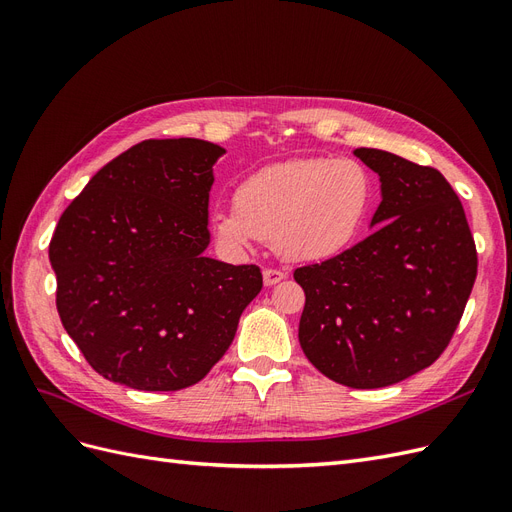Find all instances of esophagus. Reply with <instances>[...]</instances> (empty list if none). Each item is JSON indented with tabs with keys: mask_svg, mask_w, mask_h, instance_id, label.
I'll return each instance as SVG.
<instances>
[{
	"mask_svg": "<svg viewBox=\"0 0 512 512\" xmlns=\"http://www.w3.org/2000/svg\"><path fill=\"white\" fill-rule=\"evenodd\" d=\"M286 277L284 271L280 269H265L262 271V280H265V286H275L277 282H282Z\"/></svg>",
	"mask_w": 512,
	"mask_h": 512,
	"instance_id": "34e87169",
	"label": "esophagus"
}]
</instances>
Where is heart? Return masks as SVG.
Here are the masks:
<instances>
[{"instance_id":"1","label":"heart","mask_w":512,"mask_h":512,"mask_svg":"<svg viewBox=\"0 0 512 512\" xmlns=\"http://www.w3.org/2000/svg\"><path fill=\"white\" fill-rule=\"evenodd\" d=\"M376 179L356 158H299L243 179L232 203L213 213L230 247L271 241L292 262L327 260L359 239L374 209Z\"/></svg>"}]
</instances>
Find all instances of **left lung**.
<instances>
[{"label":"left lung","mask_w":512,"mask_h":512,"mask_svg":"<svg viewBox=\"0 0 512 512\" xmlns=\"http://www.w3.org/2000/svg\"><path fill=\"white\" fill-rule=\"evenodd\" d=\"M382 183L369 237L294 269L305 292L299 342L320 374L350 389L414 376L446 350L478 256L466 211L440 170L354 149Z\"/></svg>","instance_id":"obj_1"}]
</instances>
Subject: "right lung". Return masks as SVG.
Returning a JSON list of instances; mask_svg holds the SVG:
<instances>
[{"label":"right lung","mask_w":512,"mask_h":512,"mask_svg":"<svg viewBox=\"0 0 512 512\" xmlns=\"http://www.w3.org/2000/svg\"><path fill=\"white\" fill-rule=\"evenodd\" d=\"M222 147L143 141L102 166L49 245L61 324L100 376L138 391L203 380L262 288L256 265L207 258Z\"/></svg>","instance_id":"add662e5"}]
</instances>
